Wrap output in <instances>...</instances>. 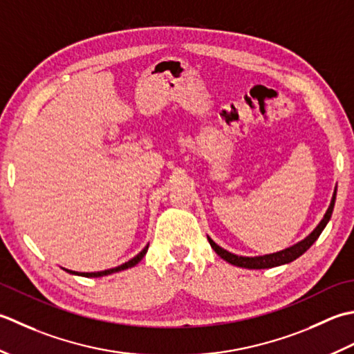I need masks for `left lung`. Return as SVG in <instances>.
I'll list each match as a JSON object with an SVG mask.
<instances>
[{"label":"left lung","instance_id":"obj_1","mask_svg":"<svg viewBox=\"0 0 354 354\" xmlns=\"http://www.w3.org/2000/svg\"><path fill=\"white\" fill-rule=\"evenodd\" d=\"M336 191L337 187H335L333 197H331L330 206L327 209V212L324 214L322 220L319 221V225L316 226L312 234H308L304 240L298 241L297 244H293L290 248H286L283 250L273 252V254H268V255H258V257H243V255H235L232 252H229L226 249L220 248L217 243H215L211 236L207 235V241L211 244V248L215 250L220 258L225 259L229 264L236 266V268H246V269H269V268H277V266H283V264H288L295 261V259L299 258L304 252H307L310 249V246L318 240L319 235L322 234V230L326 229L327 223L331 218V214H333V207H335V200H336Z\"/></svg>","mask_w":354,"mask_h":354}]
</instances>
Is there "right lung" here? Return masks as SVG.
Segmentation results:
<instances>
[{"label":"right lung","instance_id":"obj_1","mask_svg":"<svg viewBox=\"0 0 354 354\" xmlns=\"http://www.w3.org/2000/svg\"><path fill=\"white\" fill-rule=\"evenodd\" d=\"M148 246L149 244H147L145 248H143L139 254H137L134 258L129 259V261L124 263L118 266V268H113V269H106V270H100V272H75V270H68V269H64L66 272L71 273V275H77V277H86V278H99V277H105V275H111V273H116V272H120V270H125V269H129V268H134V266L137 263L142 261V258L147 255L148 252Z\"/></svg>","mask_w":354,"mask_h":354}]
</instances>
